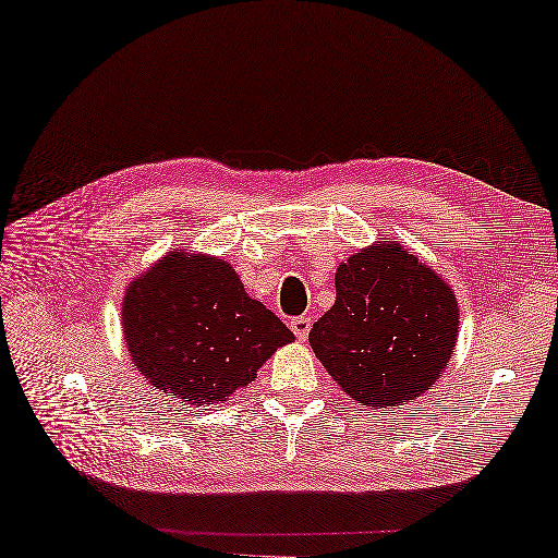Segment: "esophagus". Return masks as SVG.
Listing matches in <instances>:
<instances>
[{
	"mask_svg": "<svg viewBox=\"0 0 558 558\" xmlns=\"http://www.w3.org/2000/svg\"><path fill=\"white\" fill-rule=\"evenodd\" d=\"M310 329H312L310 317H293V319H291V331L295 333L298 341H305Z\"/></svg>",
	"mask_w": 558,
	"mask_h": 558,
	"instance_id": "obj_1",
	"label": "esophagus"
}]
</instances>
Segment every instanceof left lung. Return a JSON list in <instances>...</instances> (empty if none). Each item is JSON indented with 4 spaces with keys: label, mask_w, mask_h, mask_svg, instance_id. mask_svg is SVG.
<instances>
[{
    "label": "left lung",
    "mask_w": 558,
    "mask_h": 558,
    "mask_svg": "<svg viewBox=\"0 0 558 558\" xmlns=\"http://www.w3.org/2000/svg\"><path fill=\"white\" fill-rule=\"evenodd\" d=\"M459 303L428 263L376 241L336 269V303L310 345L345 396L374 410L412 402L454 355Z\"/></svg>",
    "instance_id": "8db88e82"
}]
</instances>
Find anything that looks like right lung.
<instances>
[{"instance_id":"add662e5","label":"right lung","mask_w":558,"mask_h":558,"mask_svg":"<svg viewBox=\"0 0 558 558\" xmlns=\"http://www.w3.org/2000/svg\"><path fill=\"white\" fill-rule=\"evenodd\" d=\"M120 322L134 369L189 407L227 402L295 341L275 312L246 293L232 265L186 246L130 281Z\"/></svg>"}]
</instances>
